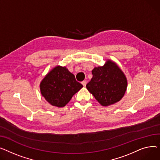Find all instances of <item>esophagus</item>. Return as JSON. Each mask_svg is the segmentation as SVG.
Segmentation results:
<instances>
[{
	"label": "esophagus",
	"mask_w": 160,
	"mask_h": 160,
	"mask_svg": "<svg viewBox=\"0 0 160 160\" xmlns=\"http://www.w3.org/2000/svg\"><path fill=\"white\" fill-rule=\"evenodd\" d=\"M81 83H82V84L84 87H85L87 85V81H82Z\"/></svg>",
	"instance_id": "34e87169"
}]
</instances>
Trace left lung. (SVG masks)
Instances as JSON below:
<instances>
[{
    "label": "left lung",
    "instance_id": "left-lung-1",
    "mask_svg": "<svg viewBox=\"0 0 160 160\" xmlns=\"http://www.w3.org/2000/svg\"><path fill=\"white\" fill-rule=\"evenodd\" d=\"M87 88L102 106L108 107L119 101L127 88V79L118 65L110 59L95 67Z\"/></svg>",
    "mask_w": 160,
    "mask_h": 160
}]
</instances>
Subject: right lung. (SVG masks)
<instances>
[{"mask_svg": "<svg viewBox=\"0 0 160 160\" xmlns=\"http://www.w3.org/2000/svg\"><path fill=\"white\" fill-rule=\"evenodd\" d=\"M83 86L66 67L56 66L40 83L41 95L50 105L63 107Z\"/></svg>", "mask_w": 160, "mask_h": 160, "instance_id": "1", "label": "right lung"}]
</instances>
